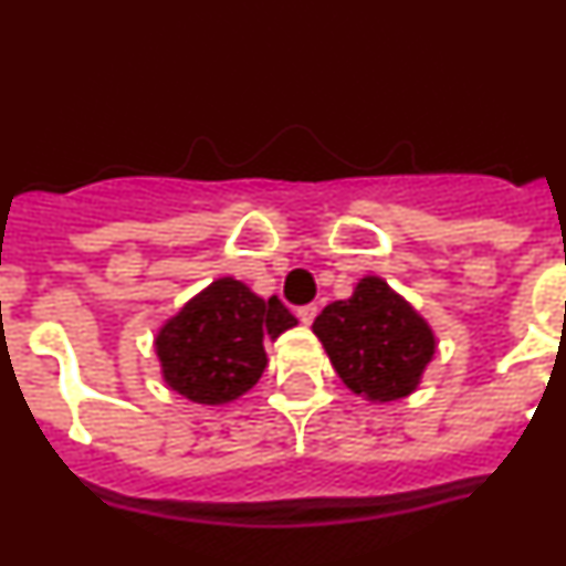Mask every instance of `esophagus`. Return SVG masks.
<instances>
[{
    "instance_id": "34e87169",
    "label": "esophagus",
    "mask_w": 566,
    "mask_h": 566,
    "mask_svg": "<svg viewBox=\"0 0 566 566\" xmlns=\"http://www.w3.org/2000/svg\"><path fill=\"white\" fill-rule=\"evenodd\" d=\"M316 313H318L316 305H302V307H296V316H300L302 324H311L313 318H316Z\"/></svg>"
}]
</instances>
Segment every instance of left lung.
I'll return each mask as SVG.
<instances>
[{
    "mask_svg": "<svg viewBox=\"0 0 566 566\" xmlns=\"http://www.w3.org/2000/svg\"><path fill=\"white\" fill-rule=\"evenodd\" d=\"M340 382L371 405L407 399L438 352L432 324L379 275L360 277L349 300L313 322Z\"/></svg>",
    "mask_w": 566,
    "mask_h": 566,
    "instance_id": "obj_1",
    "label": "left lung"
}]
</instances>
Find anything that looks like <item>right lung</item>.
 Returning a JSON list of instances; mask_svg holds the SVG:
<instances>
[{"label":"right lung","instance_id":"right-lung-1","mask_svg":"<svg viewBox=\"0 0 566 566\" xmlns=\"http://www.w3.org/2000/svg\"><path fill=\"white\" fill-rule=\"evenodd\" d=\"M291 327L296 318L277 296L264 300L237 277H217L156 329L159 374L195 405H231L264 374L266 340Z\"/></svg>","mask_w":566,"mask_h":566}]
</instances>
